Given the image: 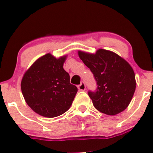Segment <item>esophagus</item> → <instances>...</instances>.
Wrapping results in <instances>:
<instances>
[{"mask_svg":"<svg viewBox=\"0 0 153 153\" xmlns=\"http://www.w3.org/2000/svg\"><path fill=\"white\" fill-rule=\"evenodd\" d=\"M78 88L79 90L81 91H84L86 89V85L84 84V82H81V84L80 85L78 86Z\"/></svg>","mask_w":153,"mask_h":153,"instance_id":"obj_1","label":"esophagus"}]
</instances>
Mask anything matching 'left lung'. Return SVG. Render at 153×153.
<instances>
[{
	"label": "left lung",
	"instance_id": "8db88e82",
	"mask_svg": "<svg viewBox=\"0 0 153 153\" xmlns=\"http://www.w3.org/2000/svg\"><path fill=\"white\" fill-rule=\"evenodd\" d=\"M78 55L96 81L95 91H88L95 109L114 115L124 111L135 90V76L131 66L114 52L100 49L95 55L79 51Z\"/></svg>",
	"mask_w": 153,
	"mask_h": 153
}]
</instances>
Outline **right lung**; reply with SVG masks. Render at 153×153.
<instances>
[{"mask_svg": "<svg viewBox=\"0 0 153 153\" xmlns=\"http://www.w3.org/2000/svg\"><path fill=\"white\" fill-rule=\"evenodd\" d=\"M66 56L55 58L47 54L37 60L24 74L21 91L26 102L47 118L59 116L69 109L78 92L69 83V75L63 68Z\"/></svg>", "mask_w": 153, "mask_h": 153, "instance_id": "right-lung-1", "label": "right lung"}]
</instances>
